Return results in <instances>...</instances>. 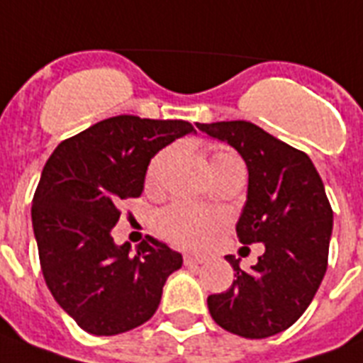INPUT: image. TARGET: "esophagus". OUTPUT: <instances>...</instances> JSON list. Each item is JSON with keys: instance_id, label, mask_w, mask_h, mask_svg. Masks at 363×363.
Returning <instances> with one entry per match:
<instances>
[{"instance_id": "34e87169", "label": "esophagus", "mask_w": 363, "mask_h": 363, "mask_svg": "<svg viewBox=\"0 0 363 363\" xmlns=\"http://www.w3.org/2000/svg\"><path fill=\"white\" fill-rule=\"evenodd\" d=\"M203 263H205V257H196V255H186L184 257V264L186 267H199Z\"/></svg>"}]
</instances>
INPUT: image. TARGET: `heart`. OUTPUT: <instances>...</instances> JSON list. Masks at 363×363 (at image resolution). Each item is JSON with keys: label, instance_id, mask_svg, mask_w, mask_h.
<instances>
[{"label": "heart", "instance_id": "obj_1", "mask_svg": "<svg viewBox=\"0 0 363 363\" xmlns=\"http://www.w3.org/2000/svg\"><path fill=\"white\" fill-rule=\"evenodd\" d=\"M172 158V151H162L155 156L147 167V184H158L164 175L167 162ZM212 175L228 167H242V160L231 149H218L212 152L211 158ZM218 228V218L208 211L199 207H191L186 203H173L167 208L158 212L156 216V231L167 242L175 244L179 248L196 250L207 244L214 229Z\"/></svg>", "mask_w": 363, "mask_h": 363}]
</instances>
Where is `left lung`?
<instances>
[{
	"label": "left lung",
	"instance_id": "1",
	"mask_svg": "<svg viewBox=\"0 0 363 363\" xmlns=\"http://www.w3.org/2000/svg\"><path fill=\"white\" fill-rule=\"evenodd\" d=\"M237 149L248 166V197L237 223L242 244H264L252 270L228 255L233 285L207 298L218 326L248 340L287 330L311 304L328 267L334 212L306 152L248 121L196 123Z\"/></svg>",
	"mask_w": 363,
	"mask_h": 363
}]
</instances>
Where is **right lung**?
<instances>
[{"label": "right lung", "mask_w": 363, "mask_h": 363, "mask_svg": "<svg viewBox=\"0 0 363 363\" xmlns=\"http://www.w3.org/2000/svg\"><path fill=\"white\" fill-rule=\"evenodd\" d=\"M186 121L117 115L61 141L43 169L31 207L44 281L76 325L95 335L128 332L158 309L182 255L149 237L130 253L111 229L119 203L140 197L156 152L190 134Z\"/></svg>", "instance_id": "obj_1"}]
</instances>
